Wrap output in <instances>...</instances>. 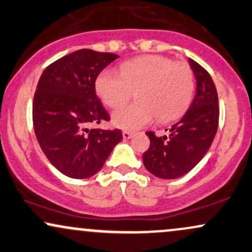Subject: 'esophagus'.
I'll use <instances>...</instances> for the list:
<instances>
[{"label": "esophagus", "mask_w": 252, "mask_h": 252, "mask_svg": "<svg viewBox=\"0 0 252 252\" xmlns=\"http://www.w3.org/2000/svg\"><path fill=\"white\" fill-rule=\"evenodd\" d=\"M132 132H130V131H126V130H124L123 131V138L124 139H129V138H131L132 137Z\"/></svg>", "instance_id": "34e87169"}]
</instances>
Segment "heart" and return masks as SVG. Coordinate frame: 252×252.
<instances>
[{"instance_id":"obj_1","label":"heart","mask_w":252,"mask_h":252,"mask_svg":"<svg viewBox=\"0 0 252 252\" xmlns=\"http://www.w3.org/2000/svg\"><path fill=\"white\" fill-rule=\"evenodd\" d=\"M95 92L109 108L126 103L136 92L137 102L115 111L114 126L136 130L153 122H171L191 103L195 92L193 72L186 63L160 55L136 57L124 62L120 74L103 70L95 81Z\"/></svg>"}]
</instances>
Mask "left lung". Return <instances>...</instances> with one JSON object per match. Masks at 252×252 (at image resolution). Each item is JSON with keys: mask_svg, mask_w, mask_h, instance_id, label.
I'll use <instances>...</instances> for the list:
<instances>
[{"mask_svg": "<svg viewBox=\"0 0 252 252\" xmlns=\"http://www.w3.org/2000/svg\"><path fill=\"white\" fill-rule=\"evenodd\" d=\"M189 63L197 83L191 105L168 135L159 137L153 131L145 132L150 147L143 154L144 166L164 180L178 178L195 168L211 147L218 128L220 107L213 78L193 60L189 59Z\"/></svg>", "mask_w": 252, "mask_h": 252, "instance_id": "obj_1", "label": "left lung"}]
</instances>
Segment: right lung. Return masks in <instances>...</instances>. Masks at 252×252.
I'll return each mask as SVG.
<instances>
[{
	"label": "right lung",
	"mask_w": 252,
	"mask_h": 252,
	"mask_svg": "<svg viewBox=\"0 0 252 252\" xmlns=\"http://www.w3.org/2000/svg\"><path fill=\"white\" fill-rule=\"evenodd\" d=\"M111 53L81 49L48 65L39 77L32 102V124L49 162L71 178H89L104 165L120 129H89L110 117L96 95L95 81L118 59Z\"/></svg>",
	"instance_id": "obj_1"
}]
</instances>
